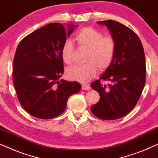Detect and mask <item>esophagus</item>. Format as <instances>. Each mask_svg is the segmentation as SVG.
<instances>
[{"mask_svg":"<svg viewBox=\"0 0 158 158\" xmlns=\"http://www.w3.org/2000/svg\"><path fill=\"white\" fill-rule=\"evenodd\" d=\"M90 89V86L87 84H83L82 85V90H89Z\"/></svg>","mask_w":158,"mask_h":158,"instance_id":"esophagus-1","label":"esophagus"}]
</instances>
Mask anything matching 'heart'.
Instances as JSON below:
<instances>
[{
  "instance_id": "1",
  "label": "heart",
  "mask_w": 158,
  "mask_h": 158,
  "mask_svg": "<svg viewBox=\"0 0 158 158\" xmlns=\"http://www.w3.org/2000/svg\"><path fill=\"white\" fill-rule=\"evenodd\" d=\"M75 40L79 47L88 49L85 62L87 63L74 65L66 71L70 80L80 83H87L100 71L106 70L113 62L116 52V43L113 38L104 37L103 34L92 27L83 28L77 32ZM74 46L67 40L61 49V57L67 64L73 62Z\"/></svg>"
}]
</instances>
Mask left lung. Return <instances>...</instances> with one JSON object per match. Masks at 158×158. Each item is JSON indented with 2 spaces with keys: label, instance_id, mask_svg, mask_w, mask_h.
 <instances>
[{
  "label": "left lung",
  "instance_id": "obj_1",
  "mask_svg": "<svg viewBox=\"0 0 158 158\" xmlns=\"http://www.w3.org/2000/svg\"><path fill=\"white\" fill-rule=\"evenodd\" d=\"M106 26L116 43L113 62L100 79L111 82L106 86L100 80L90 86L100 100L90 107L92 113L103 120L118 119L129 113L137 104L146 80L145 56L138 36L129 28L107 20L97 22Z\"/></svg>",
  "mask_w": 158,
  "mask_h": 158
}]
</instances>
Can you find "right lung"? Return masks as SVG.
Returning <instances> with one entry per match:
<instances>
[{"mask_svg":"<svg viewBox=\"0 0 158 158\" xmlns=\"http://www.w3.org/2000/svg\"><path fill=\"white\" fill-rule=\"evenodd\" d=\"M60 23L39 29L21 41L14 59L13 81L22 107L36 118L49 119L65 109L81 88L78 82L59 79L64 72L61 49L77 25Z\"/></svg>","mask_w":158,"mask_h":158,"instance_id":"1","label":"right lung"}]
</instances>
